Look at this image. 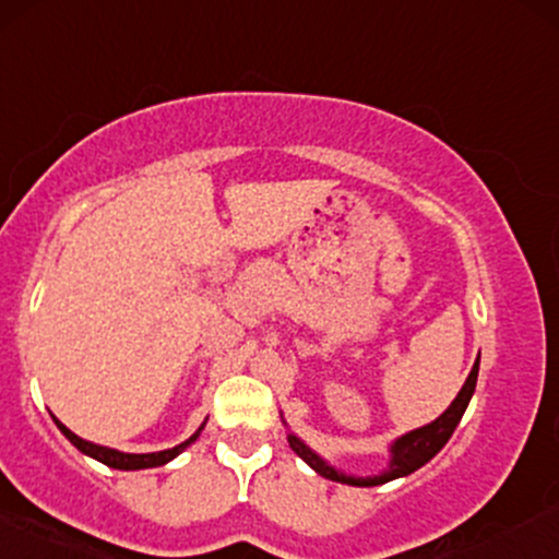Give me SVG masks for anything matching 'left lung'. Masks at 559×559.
<instances>
[{"mask_svg": "<svg viewBox=\"0 0 559 559\" xmlns=\"http://www.w3.org/2000/svg\"><path fill=\"white\" fill-rule=\"evenodd\" d=\"M476 374H479V359H476L472 374H468L466 382H463L461 393L455 395V401L450 403L445 414L437 416L432 425L414 429V432L403 435L393 442V459H390V466L380 476L356 479V476H346V474L335 472L333 466H328L325 461L318 459V455H314L312 450H309L301 440H297L294 435H288V445H292V450L299 455L301 461H307L309 466L314 468V472H318L320 476H325V479H331V481L354 484V487H374V484L393 481V479H399V476H406V474L416 472V468H421L429 459H435V455L440 453L442 445H445V442L450 440V435H453V429L459 427V421H461L463 412H466L468 401H472L474 388H476Z\"/></svg>", "mask_w": 559, "mask_h": 559, "instance_id": "obj_1", "label": "left lung"}]
</instances>
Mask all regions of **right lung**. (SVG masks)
<instances>
[{"label": "right lung", "instance_id": "right-lung-1", "mask_svg": "<svg viewBox=\"0 0 559 559\" xmlns=\"http://www.w3.org/2000/svg\"><path fill=\"white\" fill-rule=\"evenodd\" d=\"M57 427L62 429L67 440H70L78 450H83L85 455H91V459L106 463V466H111V468H122V472H134V468L164 466V463H169L174 455H179L181 450L190 445V442L198 440V432H194L187 442H181V445L171 448V450H160V453H119V450H111V448H104V445H93V442L83 440V437H78L75 432H70V429H67L62 421H57Z\"/></svg>", "mask_w": 559, "mask_h": 559}]
</instances>
